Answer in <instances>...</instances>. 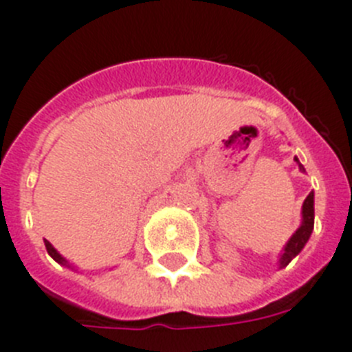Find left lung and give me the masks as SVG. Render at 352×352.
Returning a JSON list of instances; mask_svg holds the SVG:
<instances>
[{"label":"left lung","mask_w":352,"mask_h":352,"mask_svg":"<svg viewBox=\"0 0 352 352\" xmlns=\"http://www.w3.org/2000/svg\"><path fill=\"white\" fill-rule=\"evenodd\" d=\"M299 168L304 171L302 164H299ZM313 220H315V209H313V193H309L302 204V226L295 231V234L292 236L290 241L286 243L285 252H283L281 261H279L281 263V267H286V265L304 249V245H306V241H308L309 236H311Z\"/></svg>","instance_id":"obj_1"}]
</instances>
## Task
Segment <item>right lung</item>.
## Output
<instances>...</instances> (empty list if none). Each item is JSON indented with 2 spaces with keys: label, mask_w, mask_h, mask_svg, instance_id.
Segmentation results:
<instances>
[{
  "label": "right lung",
  "mask_w": 352,
  "mask_h": 352,
  "mask_svg": "<svg viewBox=\"0 0 352 352\" xmlns=\"http://www.w3.org/2000/svg\"><path fill=\"white\" fill-rule=\"evenodd\" d=\"M44 245H46V250H48V254H50V256H52V258H53V259H55V261H57V263H66V259L62 258L60 254H58V252H57V250L53 249V247H52V243H50V241H48V240L44 241Z\"/></svg>",
  "instance_id": "right-lung-1"
}]
</instances>
